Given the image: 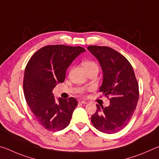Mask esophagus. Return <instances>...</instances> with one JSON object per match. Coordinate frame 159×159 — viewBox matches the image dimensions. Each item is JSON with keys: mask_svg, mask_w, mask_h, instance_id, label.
<instances>
[{"mask_svg": "<svg viewBox=\"0 0 159 159\" xmlns=\"http://www.w3.org/2000/svg\"><path fill=\"white\" fill-rule=\"evenodd\" d=\"M79 103H81V104H87L88 102L85 101V100H82V99H79Z\"/></svg>", "mask_w": 159, "mask_h": 159, "instance_id": "esophagus-1", "label": "esophagus"}]
</instances>
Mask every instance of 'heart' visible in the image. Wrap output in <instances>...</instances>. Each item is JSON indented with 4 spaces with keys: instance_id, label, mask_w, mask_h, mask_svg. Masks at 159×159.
<instances>
[{
    "instance_id": "obj_1",
    "label": "heart",
    "mask_w": 159,
    "mask_h": 159,
    "mask_svg": "<svg viewBox=\"0 0 159 159\" xmlns=\"http://www.w3.org/2000/svg\"><path fill=\"white\" fill-rule=\"evenodd\" d=\"M83 66H84V68L87 71L92 69H98V64L93 60H84L83 61ZM90 89H91L90 88H83L81 90H80V92L82 93H84L85 91L89 90Z\"/></svg>"
}]
</instances>
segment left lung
<instances>
[{"mask_svg": "<svg viewBox=\"0 0 159 159\" xmlns=\"http://www.w3.org/2000/svg\"><path fill=\"white\" fill-rule=\"evenodd\" d=\"M88 49L102 66L99 91L110 101L109 107L97 104L91 122L102 133H116L128 124L134 114L139 96L138 82L131 64L120 53L107 46L90 45Z\"/></svg>", "mask_w": 159, "mask_h": 159, "instance_id": "left-lung-1", "label": "left lung"}]
</instances>
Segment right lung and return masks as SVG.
I'll use <instances>...</instances> for the list:
<instances>
[{
    "instance_id": "right-lung-1",
    "label": "right lung",
    "mask_w": 159,
    "mask_h": 159,
    "mask_svg": "<svg viewBox=\"0 0 159 159\" xmlns=\"http://www.w3.org/2000/svg\"><path fill=\"white\" fill-rule=\"evenodd\" d=\"M82 47L64 45H46L36 51L26 64L23 80L24 94L37 121L47 130H61L69 124L76 99L59 98L56 102L52 90L64 81L66 71Z\"/></svg>"
}]
</instances>
